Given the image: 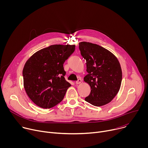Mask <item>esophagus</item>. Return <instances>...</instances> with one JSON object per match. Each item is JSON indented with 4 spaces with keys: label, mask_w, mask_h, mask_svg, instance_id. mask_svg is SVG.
<instances>
[{
    "label": "esophagus",
    "mask_w": 148,
    "mask_h": 148,
    "mask_svg": "<svg viewBox=\"0 0 148 148\" xmlns=\"http://www.w3.org/2000/svg\"><path fill=\"white\" fill-rule=\"evenodd\" d=\"M81 81H82V80L81 79H78L77 81H75V84H80L81 82Z\"/></svg>",
    "instance_id": "obj_1"
}]
</instances>
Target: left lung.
I'll return each instance as SVG.
<instances>
[{"label": "left lung", "instance_id": "1", "mask_svg": "<svg viewBox=\"0 0 148 148\" xmlns=\"http://www.w3.org/2000/svg\"><path fill=\"white\" fill-rule=\"evenodd\" d=\"M79 49L86 60L88 74L84 81L91 87L85 100L96 107L110 102L121 85L122 70L117 58L105 48L89 42H80Z\"/></svg>", "mask_w": 148, "mask_h": 148}]
</instances>
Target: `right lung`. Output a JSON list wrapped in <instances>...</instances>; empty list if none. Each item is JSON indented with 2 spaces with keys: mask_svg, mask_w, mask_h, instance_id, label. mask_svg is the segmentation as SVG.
Here are the masks:
<instances>
[{
  "mask_svg": "<svg viewBox=\"0 0 148 148\" xmlns=\"http://www.w3.org/2000/svg\"><path fill=\"white\" fill-rule=\"evenodd\" d=\"M75 45H51L35 53L23 70L25 91L43 108H52L64 97L71 84L64 78L63 64L75 50Z\"/></svg>",
  "mask_w": 148,
  "mask_h": 148,
  "instance_id": "1",
  "label": "right lung"
}]
</instances>
